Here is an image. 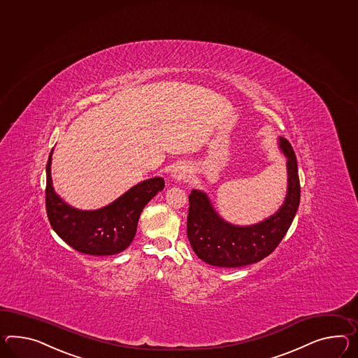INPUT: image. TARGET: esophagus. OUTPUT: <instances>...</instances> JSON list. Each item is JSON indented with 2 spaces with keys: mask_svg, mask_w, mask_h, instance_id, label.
Listing matches in <instances>:
<instances>
[{
  "mask_svg": "<svg viewBox=\"0 0 358 358\" xmlns=\"http://www.w3.org/2000/svg\"><path fill=\"white\" fill-rule=\"evenodd\" d=\"M173 176H175V178H177V180H183V178H186V176H187V169H186V166H176V169L173 171Z\"/></svg>",
  "mask_w": 358,
  "mask_h": 358,
  "instance_id": "obj_1",
  "label": "esophagus"
}]
</instances>
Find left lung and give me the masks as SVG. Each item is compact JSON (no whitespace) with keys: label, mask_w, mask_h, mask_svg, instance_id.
I'll return each mask as SVG.
<instances>
[{"label":"left lung","mask_w":358,"mask_h":358,"mask_svg":"<svg viewBox=\"0 0 358 358\" xmlns=\"http://www.w3.org/2000/svg\"><path fill=\"white\" fill-rule=\"evenodd\" d=\"M279 145L287 157V196L278 212L260 224L231 225L218 216L204 192L192 190L189 195L186 233L194 252L203 262L222 268L259 262L269 256L286 236L300 203V180L291 143L280 137Z\"/></svg>","instance_id":"left-lung-1"}]
</instances>
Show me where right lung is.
I'll use <instances>...</instances> for the list:
<instances>
[{
	"label": "right lung",
	"mask_w": 358,
	"mask_h": 358,
	"mask_svg": "<svg viewBox=\"0 0 358 358\" xmlns=\"http://www.w3.org/2000/svg\"><path fill=\"white\" fill-rule=\"evenodd\" d=\"M52 154V151L46 164L45 206L52 230L81 253L110 256L124 251L136 236L141 212L164 189V180L155 177L138 183L101 210H75L54 192Z\"/></svg>",
	"instance_id": "right-lung-1"
}]
</instances>
